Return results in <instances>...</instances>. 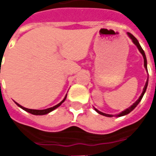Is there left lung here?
Masks as SVG:
<instances>
[{
    "label": "left lung",
    "mask_w": 156,
    "mask_h": 156,
    "mask_svg": "<svg viewBox=\"0 0 156 156\" xmlns=\"http://www.w3.org/2000/svg\"><path fill=\"white\" fill-rule=\"evenodd\" d=\"M128 35H129V37H130L131 39H132V41H133V42H134V44L136 45V47L138 48V49H139V51H140L141 54H142V56H143V58H144V68H145V69H146V71H147V61H146V57H145V54H144V50L142 49V48H141V46L140 45V43H139V41H138V40L135 37H134V36L132 35L131 33H129V32H128ZM148 72V71H147ZM148 78H149V76H148ZM147 85H148V79L147 81H146V83H145V85H144V89H143V92H142V94H141L140 97L139 98V99H138L137 101L135 102V103H134L133 105H131L129 108H126L125 110H124V111H122L120 113V114H119V115H117V116H119V117H120V116H123V115H128V114H129L133 109H134L136 106L138 105V104L140 102L141 98H143V96H144V92H145V90H146V88H147ZM96 111L98 112L99 115H104V116H106V117H113V115H108V114H105V113H103V112H100L99 110H98V109H96V108H94Z\"/></svg>",
    "instance_id": "left-lung-1"
}]
</instances>
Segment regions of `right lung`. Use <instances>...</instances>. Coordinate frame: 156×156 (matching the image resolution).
I'll list each match as a JSON object with an SVG mask.
<instances>
[{
    "instance_id": "1",
    "label": "right lung",
    "mask_w": 156,
    "mask_h": 156,
    "mask_svg": "<svg viewBox=\"0 0 156 156\" xmlns=\"http://www.w3.org/2000/svg\"><path fill=\"white\" fill-rule=\"evenodd\" d=\"M66 98H67V96L65 97L64 99L62 100V101L61 102V103H59L58 105H55V106H53V107H51V108H46V109H31V108H25V107H22V105H20L19 104H17L16 103V105H18L20 108H22V109H24L25 111L28 112V113H30V114H32V115H47V114H48V113H50L51 111H52V110H54L55 108H57L58 107H59L60 105L63 103V102L65 101V99H66Z\"/></svg>"
}]
</instances>
